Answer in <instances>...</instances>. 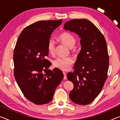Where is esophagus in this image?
Wrapping results in <instances>:
<instances>
[{
  "label": "esophagus",
  "instance_id": "obj_1",
  "mask_svg": "<svg viewBox=\"0 0 120 120\" xmlns=\"http://www.w3.org/2000/svg\"><path fill=\"white\" fill-rule=\"evenodd\" d=\"M64 80H66L67 79V75H66V73L64 72Z\"/></svg>",
  "mask_w": 120,
  "mask_h": 120
}]
</instances>
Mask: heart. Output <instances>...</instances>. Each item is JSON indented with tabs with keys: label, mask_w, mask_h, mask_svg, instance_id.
<instances>
[{
	"label": "heart",
	"mask_w": 120,
	"mask_h": 120,
	"mask_svg": "<svg viewBox=\"0 0 120 120\" xmlns=\"http://www.w3.org/2000/svg\"><path fill=\"white\" fill-rule=\"evenodd\" d=\"M58 38L60 41L70 48H72L76 42L74 36L67 32H64L58 35ZM55 42L52 40H50L48 44L49 52L51 54H53L55 52ZM73 63L74 60L70 57H59L54 60L53 66L61 70L67 71L70 68Z\"/></svg>",
	"instance_id": "obj_1"
}]
</instances>
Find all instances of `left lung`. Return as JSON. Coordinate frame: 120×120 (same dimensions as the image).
<instances>
[{"instance_id": "1", "label": "left lung", "mask_w": 120, "mask_h": 120, "mask_svg": "<svg viewBox=\"0 0 120 120\" xmlns=\"http://www.w3.org/2000/svg\"><path fill=\"white\" fill-rule=\"evenodd\" d=\"M64 29L74 32L80 38L81 51L67 79L74 84L69 94L73 102L90 104L101 93L107 77L109 58L106 41L96 26L86 19L67 22Z\"/></svg>"}]
</instances>
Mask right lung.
<instances>
[{
	"label": "right lung",
	"instance_id": "add662e5",
	"mask_svg": "<svg viewBox=\"0 0 120 120\" xmlns=\"http://www.w3.org/2000/svg\"><path fill=\"white\" fill-rule=\"evenodd\" d=\"M59 21H41L27 26L18 38L14 52V76L24 96L37 105L52 101L64 78L61 70L51 65L48 44L52 32L62 23Z\"/></svg>",
	"mask_w": 120,
	"mask_h": 120
}]
</instances>
